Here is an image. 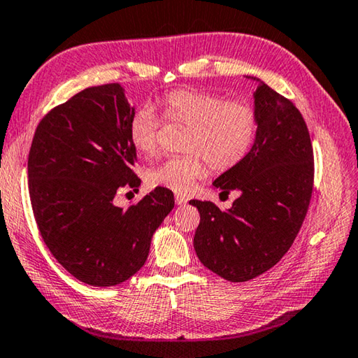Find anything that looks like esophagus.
Wrapping results in <instances>:
<instances>
[{"label":"esophagus","mask_w":358,"mask_h":358,"mask_svg":"<svg viewBox=\"0 0 358 358\" xmlns=\"http://www.w3.org/2000/svg\"><path fill=\"white\" fill-rule=\"evenodd\" d=\"M174 199H176V204H178V206H185L187 204V198L182 196V195H176Z\"/></svg>","instance_id":"34e87169"}]
</instances>
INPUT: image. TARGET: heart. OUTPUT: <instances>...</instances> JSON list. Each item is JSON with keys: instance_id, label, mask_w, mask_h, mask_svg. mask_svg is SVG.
Wrapping results in <instances>:
<instances>
[{"instance_id": "obj_1", "label": "heart", "mask_w": 358, "mask_h": 358, "mask_svg": "<svg viewBox=\"0 0 358 358\" xmlns=\"http://www.w3.org/2000/svg\"><path fill=\"white\" fill-rule=\"evenodd\" d=\"M162 117L169 124L187 125L182 149L148 171V182L174 193H189L208 174V163L223 173L245 159L258 131V113L243 99L199 90H174L160 100ZM162 121L150 106L131 115L127 135L136 152L146 157L159 149Z\"/></svg>"}]
</instances>
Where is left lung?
Segmentation results:
<instances>
[{
    "mask_svg": "<svg viewBox=\"0 0 358 358\" xmlns=\"http://www.w3.org/2000/svg\"><path fill=\"white\" fill-rule=\"evenodd\" d=\"M253 78V77H248ZM253 92L258 131L239 165L214 180L222 193L239 190L233 208L192 199L199 212L193 239L203 264L233 283L253 280L283 258L308 210L315 162L308 129L291 100L259 78Z\"/></svg>",
    "mask_w": 358,
    "mask_h": 358,
    "instance_id": "obj_1",
    "label": "left lung"
}]
</instances>
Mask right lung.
Wrapping results in <instances>:
<instances>
[{"label":"right lung","mask_w":358,"mask_h":358,"mask_svg":"<svg viewBox=\"0 0 358 358\" xmlns=\"http://www.w3.org/2000/svg\"><path fill=\"white\" fill-rule=\"evenodd\" d=\"M134 113L119 83L86 87L42 119L29 149V198L42 239L91 286L121 285L140 271L174 208L173 192L162 187L125 210L113 201L141 182L127 135Z\"/></svg>","instance_id":"1"}]
</instances>
